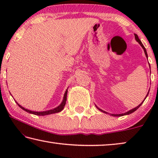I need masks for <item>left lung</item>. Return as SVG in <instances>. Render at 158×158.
<instances>
[{
    "label": "left lung",
    "mask_w": 158,
    "mask_h": 158,
    "mask_svg": "<svg viewBox=\"0 0 158 158\" xmlns=\"http://www.w3.org/2000/svg\"><path fill=\"white\" fill-rule=\"evenodd\" d=\"M135 39H136V40H137L138 42H139V44L141 45V47H142V48H143V50H144V52H145V54H146V56L147 57V58H148V54H147V52H146V48L145 47H144V46H143V44H142V42H141V40H139V37H138V35H137V34H135ZM148 93H149V91L148 92V93H147V95H146V97H147V96H148ZM146 99V98H145ZM145 99H144V100H145ZM143 100V101H144ZM143 101L142 102H141V104H140V105H139V106H137V107H135V108H134L133 109H132V110H130L129 111H127V112H126V113H125V114H111L112 115V116H124V115H127V114H132V113H133V112L134 111H135L136 110H137V109L139 108V106L141 105H142V103L143 102ZM96 107H97L98 109H99V110H100L101 111H102V112H104V113H106V112H105V111H102V109H99L98 107V106H96Z\"/></svg>",
    "instance_id": "1"
}]
</instances>
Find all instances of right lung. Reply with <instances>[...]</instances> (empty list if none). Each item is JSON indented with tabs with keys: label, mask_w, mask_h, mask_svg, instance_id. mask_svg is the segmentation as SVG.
Returning a JSON list of instances; mask_svg holds the SVG:
<instances>
[{
	"label": "right lung",
	"mask_w": 158,
	"mask_h": 158,
	"mask_svg": "<svg viewBox=\"0 0 158 158\" xmlns=\"http://www.w3.org/2000/svg\"><path fill=\"white\" fill-rule=\"evenodd\" d=\"M67 93H68V89L66 90V91L65 93V95H64V98H63V100L62 102V103L60 104V105L57 106L56 108L52 109V110H49V111H40V112H37V111H32L28 110V109H26L25 108H23V106H21V105H19V104L17 102V105H19V107H21V109H23V110H24L28 112V113L30 114H33L35 115H37V116H45V115H48V114H55V113H58V112H60L63 109L64 106L65 105V102H66V100H67Z\"/></svg>",
	"instance_id": "add662e5"
}]
</instances>
